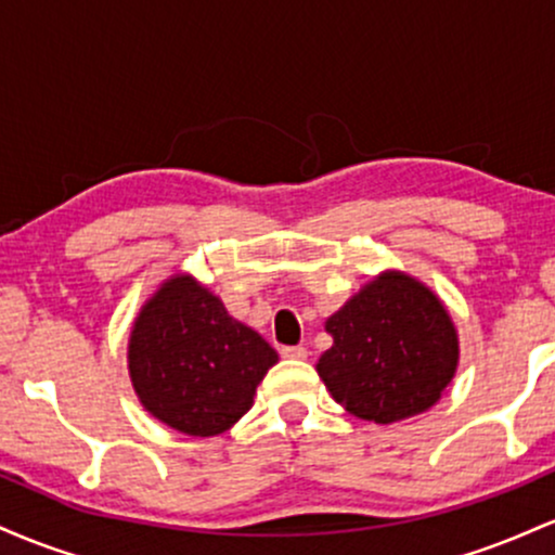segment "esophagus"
I'll return each mask as SVG.
<instances>
[{
	"instance_id": "esophagus-1",
	"label": "esophagus",
	"mask_w": 555,
	"mask_h": 555,
	"mask_svg": "<svg viewBox=\"0 0 555 555\" xmlns=\"http://www.w3.org/2000/svg\"><path fill=\"white\" fill-rule=\"evenodd\" d=\"M279 352H282V358H286V360H305V358H308V349H305L302 344H297V347H282Z\"/></svg>"
}]
</instances>
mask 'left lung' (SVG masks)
Returning <instances> with one entry per match:
<instances>
[{"mask_svg":"<svg viewBox=\"0 0 555 555\" xmlns=\"http://www.w3.org/2000/svg\"><path fill=\"white\" fill-rule=\"evenodd\" d=\"M334 336L318 375L360 420L393 423L428 410L451 384L460 344L430 289L384 273L326 321Z\"/></svg>","mask_w":555,"mask_h":555,"instance_id":"left-lung-1","label":"left lung"}]
</instances>
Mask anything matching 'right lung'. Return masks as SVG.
<instances>
[{"label":"right lung","mask_w":555,"mask_h":555,"mask_svg":"<svg viewBox=\"0 0 555 555\" xmlns=\"http://www.w3.org/2000/svg\"><path fill=\"white\" fill-rule=\"evenodd\" d=\"M279 360L271 344L227 313L190 276L169 279L130 334V375L151 415L188 436H216L253 406Z\"/></svg>","instance_id":"add662e5"}]
</instances>
